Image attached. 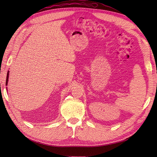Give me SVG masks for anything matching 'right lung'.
I'll list each match as a JSON object with an SVG mask.
<instances>
[{
	"mask_svg": "<svg viewBox=\"0 0 157 157\" xmlns=\"http://www.w3.org/2000/svg\"><path fill=\"white\" fill-rule=\"evenodd\" d=\"M8 75H9V73H8V74H7V77H6V86H7L8 81Z\"/></svg>",
	"mask_w": 157,
	"mask_h": 157,
	"instance_id": "right-lung-1",
	"label": "right lung"
}]
</instances>
